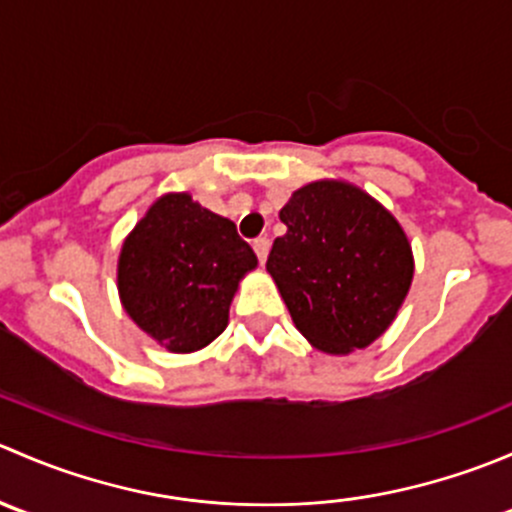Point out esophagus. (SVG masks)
Returning a JSON list of instances; mask_svg holds the SVG:
<instances>
[{
  "mask_svg": "<svg viewBox=\"0 0 512 512\" xmlns=\"http://www.w3.org/2000/svg\"><path fill=\"white\" fill-rule=\"evenodd\" d=\"M270 237H257L255 242H252V247H255V252H257V260L262 262V265H265V260H267V255H270Z\"/></svg>",
  "mask_w": 512,
  "mask_h": 512,
  "instance_id": "obj_1",
  "label": "esophagus"
}]
</instances>
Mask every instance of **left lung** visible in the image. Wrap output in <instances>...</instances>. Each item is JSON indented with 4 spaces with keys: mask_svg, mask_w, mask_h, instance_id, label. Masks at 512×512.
<instances>
[{
    "mask_svg": "<svg viewBox=\"0 0 512 512\" xmlns=\"http://www.w3.org/2000/svg\"><path fill=\"white\" fill-rule=\"evenodd\" d=\"M280 220L287 232L267 272L292 322L327 354L369 347L389 329L414 280V255L394 215L344 180L294 190Z\"/></svg>",
    "mask_w": 512,
    "mask_h": 512,
    "instance_id": "obj_1",
    "label": "left lung"
}]
</instances>
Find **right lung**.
<instances>
[{
    "instance_id": "1",
    "label": "right lung",
    "mask_w": 512,
    "mask_h": 512,
    "mask_svg": "<svg viewBox=\"0 0 512 512\" xmlns=\"http://www.w3.org/2000/svg\"><path fill=\"white\" fill-rule=\"evenodd\" d=\"M255 267V252L232 220L188 193H168L123 240L118 294L148 337L190 354L225 332L237 285Z\"/></svg>"
}]
</instances>
